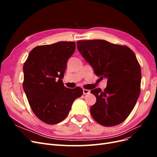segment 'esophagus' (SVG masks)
Instances as JSON below:
<instances>
[{"label":"esophagus","instance_id":"34e87169","mask_svg":"<svg viewBox=\"0 0 157 157\" xmlns=\"http://www.w3.org/2000/svg\"><path fill=\"white\" fill-rule=\"evenodd\" d=\"M90 91L89 90L83 89V94H90Z\"/></svg>","mask_w":157,"mask_h":157}]
</instances>
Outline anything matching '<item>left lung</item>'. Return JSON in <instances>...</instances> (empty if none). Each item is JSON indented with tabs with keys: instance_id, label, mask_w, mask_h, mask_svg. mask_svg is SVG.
I'll use <instances>...</instances> for the list:
<instances>
[{
	"instance_id": "1",
	"label": "left lung",
	"mask_w": 157,
	"mask_h": 157,
	"mask_svg": "<svg viewBox=\"0 0 157 157\" xmlns=\"http://www.w3.org/2000/svg\"><path fill=\"white\" fill-rule=\"evenodd\" d=\"M77 48L98 77L107 78V87L91 90L96 102L90 108L99 124L114 126L124 122L140 94L141 72L134 52L124 45L104 40H78Z\"/></svg>"
}]
</instances>
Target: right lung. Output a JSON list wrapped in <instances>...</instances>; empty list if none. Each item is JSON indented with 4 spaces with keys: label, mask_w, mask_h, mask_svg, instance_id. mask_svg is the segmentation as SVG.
<instances>
[{
    "label": "right lung",
    "mask_w": 157,
    "mask_h": 157,
    "mask_svg": "<svg viewBox=\"0 0 157 157\" xmlns=\"http://www.w3.org/2000/svg\"><path fill=\"white\" fill-rule=\"evenodd\" d=\"M75 46V42L67 41L36 46L23 65V88L29 105L36 117L46 124L63 121L73 101L83 94L80 87H65L61 80Z\"/></svg>",
    "instance_id": "obj_1"
}]
</instances>
